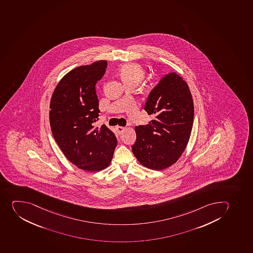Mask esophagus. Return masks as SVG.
Returning a JSON list of instances; mask_svg holds the SVG:
<instances>
[{
    "label": "esophagus",
    "instance_id": "1",
    "mask_svg": "<svg viewBox=\"0 0 253 253\" xmlns=\"http://www.w3.org/2000/svg\"><path fill=\"white\" fill-rule=\"evenodd\" d=\"M126 127H122V126H117L116 127V129L118 131L119 133H121V134L126 130Z\"/></svg>",
    "mask_w": 253,
    "mask_h": 253
}]
</instances>
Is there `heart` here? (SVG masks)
I'll return each mask as SVG.
<instances>
[{"label": "heart", "mask_w": 253, "mask_h": 253, "mask_svg": "<svg viewBox=\"0 0 253 253\" xmlns=\"http://www.w3.org/2000/svg\"><path fill=\"white\" fill-rule=\"evenodd\" d=\"M120 75L126 84L131 83L137 84L145 77V71L141 66L135 63H127L121 67Z\"/></svg>", "instance_id": "obj_1"}]
</instances>
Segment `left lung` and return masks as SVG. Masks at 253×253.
Instances as JSON below:
<instances>
[{"mask_svg": "<svg viewBox=\"0 0 253 253\" xmlns=\"http://www.w3.org/2000/svg\"><path fill=\"white\" fill-rule=\"evenodd\" d=\"M144 109L156 118L135 127L132 153L147 169H165L182 155L192 130L194 103L187 83L176 72L166 75L151 91Z\"/></svg>", "mask_w": 253, "mask_h": 253, "instance_id": "8db88e82", "label": "left lung"}]
</instances>
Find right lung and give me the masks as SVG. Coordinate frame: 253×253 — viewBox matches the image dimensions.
<instances>
[{
	"label": "right lung",
	"mask_w": 253,
	"mask_h": 253,
	"mask_svg": "<svg viewBox=\"0 0 253 253\" xmlns=\"http://www.w3.org/2000/svg\"><path fill=\"white\" fill-rule=\"evenodd\" d=\"M107 66V61L99 60L70 71L56 86L49 104L53 138L67 160L84 171L108 167L117 145L107 126H93L100 112L96 83Z\"/></svg>",
	"instance_id": "obj_1"
}]
</instances>
